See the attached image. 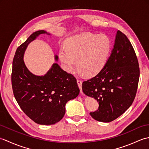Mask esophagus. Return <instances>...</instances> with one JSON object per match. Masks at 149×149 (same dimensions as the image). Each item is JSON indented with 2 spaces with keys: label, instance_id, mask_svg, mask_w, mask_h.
Returning <instances> with one entry per match:
<instances>
[{
  "label": "esophagus",
  "instance_id": "34e87169",
  "mask_svg": "<svg viewBox=\"0 0 149 149\" xmlns=\"http://www.w3.org/2000/svg\"><path fill=\"white\" fill-rule=\"evenodd\" d=\"M77 84L79 86V88H80L81 93H83V90H82V83H83V82H82V81H81V80H77Z\"/></svg>",
  "mask_w": 149,
  "mask_h": 149
}]
</instances>
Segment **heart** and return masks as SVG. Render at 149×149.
Masks as SVG:
<instances>
[{
	"instance_id": "1",
	"label": "heart",
	"mask_w": 149,
	"mask_h": 149,
	"mask_svg": "<svg viewBox=\"0 0 149 149\" xmlns=\"http://www.w3.org/2000/svg\"><path fill=\"white\" fill-rule=\"evenodd\" d=\"M111 47L108 37L104 34L83 33L67 39L66 47H61L59 58L63 67L71 72L75 67L86 76L95 75L105 66Z\"/></svg>"
}]
</instances>
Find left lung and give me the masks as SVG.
I'll use <instances>...</instances> for the list:
<instances>
[{
    "label": "left lung",
    "instance_id": "obj_1",
    "mask_svg": "<svg viewBox=\"0 0 149 149\" xmlns=\"http://www.w3.org/2000/svg\"><path fill=\"white\" fill-rule=\"evenodd\" d=\"M139 78L140 67L134 49L125 34L118 30L105 66L82 85L83 92L99 104L97 111L90 113L91 117L109 122L122 115L133 102Z\"/></svg>",
    "mask_w": 149,
    "mask_h": 149
}]
</instances>
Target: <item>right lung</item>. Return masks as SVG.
I'll return each instance as SVG.
<instances>
[{"instance_id":"obj_1","label":"right lung","mask_w":149,"mask_h":149,"mask_svg":"<svg viewBox=\"0 0 149 149\" xmlns=\"http://www.w3.org/2000/svg\"><path fill=\"white\" fill-rule=\"evenodd\" d=\"M43 30L33 33L16 50L13 60L11 84L13 95L24 113L41 125H52L60 121L65 114V105L79 93L77 80L54 63L44 76L34 75L24 64L23 56L31 41ZM58 59V56H56Z\"/></svg>"}]
</instances>
